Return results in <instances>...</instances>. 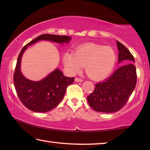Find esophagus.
Returning <instances> with one entry per match:
<instances>
[{"instance_id": "1", "label": "esophagus", "mask_w": 150, "mask_h": 150, "mask_svg": "<svg viewBox=\"0 0 150 150\" xmlns=\"http://www.w3.org/2000/svg\"><path fill=\"white\" fill-rule=\"evenodd\" d=\"M75 81H76V82H82V81H83V79H82L79 78V77H75Z\"/></svg>"}]
</instances>
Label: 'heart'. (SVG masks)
Returning <instances> with one entry per match:
<instances>
[{"mask_svg":"<svg viewBox=\"0 0 150 150\" xmlns=\"http://www.w3.org/2000/svg\"><path fill=\"white\" fill-rule=\"evenodd\" d=\"M116 55L112 48L96 44H87L76 48L74 54L67 52L63 63L72 73H77L85 66V71L94 80L106 78L113 70Z\"/></svg>","mask_w":150,"mask_h":150,"instance_id":"obj_1","label":"heart"}]
</instances>
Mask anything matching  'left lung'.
<instances>
[{
	"label": "left lung",
	"mask_w": 150,
	"mask_h": 150,
	"mask_svg": "<svg viewBox=\"0 0 150 150\" xmlns=\"http://www.w3.org/2000/svg\"><path fill=\"white\" fill-rule=\"evenodd\" d=\"M118 63L122 66L106 80L96 84L87 100L93 110L105 113L120 110L126 105L136 87L137 74L134 57L127 48L116 41Z\"/></svg>",
	"instance_id": "left-lung-1"
}]
</instances>
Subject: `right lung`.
<instances>
[{"mask_svg":"<svg viewBox=\"0 0 150 150\" xmlns=\"http://www.w3.org/2000/svg\"><path fill=\"white\" fill-rule=\"evenodd\" d=\"M71 39L67 35H40L22 48L18 57L14 73V84L22 103L30 110L37 112H48L59 105L65 95L68 85L74 82V77H67L56 69L40 81L26 79L20 70L22 56L28 45L39 40H47L59 44L68 43Z\"/></svg>","mask_w":150,"mask_h":150,"instance_id":"right-lung-1","label":"right lung"}]
</instances>
